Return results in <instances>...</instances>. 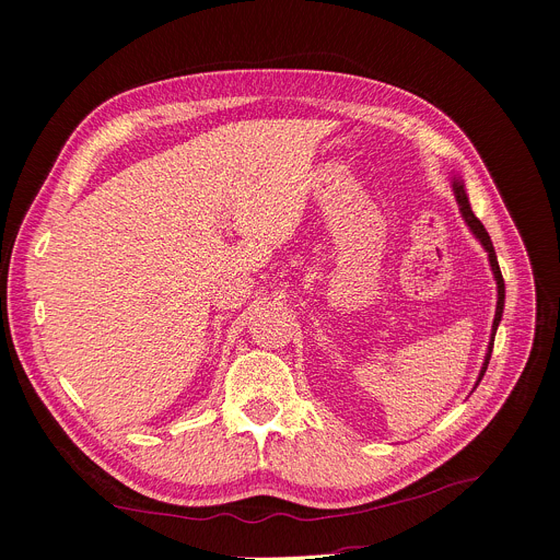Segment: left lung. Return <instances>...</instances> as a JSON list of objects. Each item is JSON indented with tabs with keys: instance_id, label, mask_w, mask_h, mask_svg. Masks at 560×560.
Here are the masks:
<instances>
[{
	"instance_id": "left-lung-1",
	"label": "left lung",
	"mask_w": 560,
	"mask_h": 560,
	"mask_svg": "<svg viewBox=\"0 0 560 560\" xmlns=\"http://www.w3.org/2000/svg\"><path fill=\"white\" fill-rule=\"evenodd\" d=\"M453 194H455V200L457 206H460V214L465 219V223L469 225V230L474 232V236L482 243V247L487 249L489 254V266H491V272H493V279H495V285H498V301H495V317H493V326H491V339H489V346H487V354H485V362H482V369H480V375H478V382L476 386L480 384V380L485 377V371L489 366V360H491V350H493V339H495V330H498V324L502 319V308H504V281H502V272H500V266H498V259H495V249H493V243L485 230V225L478 221V217L474 214L471 206H469V196L465 191V183L460 178H453ZM474 386V388H476Z\"/></svg>"
}]
</instances>
